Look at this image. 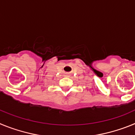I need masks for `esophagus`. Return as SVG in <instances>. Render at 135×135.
<instances>
[{
	"label": "esophagus",
	"mask_w": 135,
	"mask_h": 135,
	"mask_svg": "<svg viewBox=\"0 0 135 135\" xmlns=\"http://www.w3.org/2000/svg\"><path fill=\"white\" fill-rule=\"evenodd\" d=\"M66 76H68V74H67V75H66Z\"/></svg>",
	"instance_id": "34e87169"
}]
</instances>
